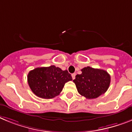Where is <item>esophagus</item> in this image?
Here are the masks:
<instances>
[{
  "label": "esophagus",
  "instance_id": "1",
  "mask_svg": "<svg viewBox=\"0 0 132 132\" xmlns=\"http://www.w3.org/2000/svg\"><path fill=\"white\" fill-rule=\"evenodd\" d=\"M75 76H76V74H75V73H74V74H72V77L73 80H74V79L75 78Z\"/></svg>",
  "mask_w": 132,
  "mask_h": 132
}]
</instances>
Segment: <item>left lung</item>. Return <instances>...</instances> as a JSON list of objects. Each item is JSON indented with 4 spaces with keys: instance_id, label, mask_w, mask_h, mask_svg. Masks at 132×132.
<instances>
[{
    "instance_id": "1",
    "label": "left lung",
    "mask_w": 132,
    "mask_h": 132,
    "mask_svg": "<svg viewBox=\"0 0 132 132\" xmlns=\"http://www.w3.org/2000/svg\"><path fill=\"white\" fill-rule=\"evenodd\" d=\"M81 71L82 74H77L73 80L81 96L94 99L107 91L111 78L106 70L87 66Z\"/></svg>"
}]
</instances>
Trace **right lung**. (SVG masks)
<instances>
[{
	"label": "right lung",
	"instance_id": "right-lung-1",
	"mask_svg": "<svg viewBox=\"0 0 132 132\" xmlns=\"http://www.w3.org/2000/svg\"><path fill=\"white\" fill-rule=\"evenodd\" d=\"M27 78L33 93L44 99H51L59 95L65 83L72 80L67 70L55 66L36 68L30 71Z\"/></svg>",
	"mask_w": 132,
	"mask_h": 132
}]
</instances>
